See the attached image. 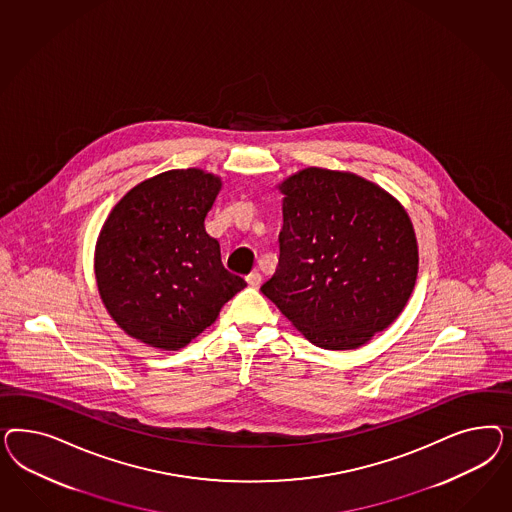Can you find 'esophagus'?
I'll list each match as a JSON object with an SVG mask.
<instances>
[{
    "label": "esophagus",
    "mask_w": 512,
    "mask_h": 512,
    "mask_svg": "<svg viewBox=\"0 0 512 512\" xmlns=\"http://www.w3.org/2000/svg\"><path fill=\"white\" fill-rule=\"evenodd\" d=\"M261 274L259 272H251L249 274L248 278H246V281H248L249 287H253V289H257L259 285H261Z\"/></svg>",
    "instance_id": "esophagus-1"
}]
</instances>
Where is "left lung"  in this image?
<instances>
[{"mask_svg":"<svg viewBox=\"0 0 512 512\" xmlns=\"http://www.w3.org/2000/svg\"><path fill=\"white\" fill-rule=\"evenodd\" d=\"M278 187L279 263L261 291L313 345L357 349L392 325L413 293V223L385 189L351 172L310 167Z\"/></svg>","mask_w":512,"mask_h":512,"instance_id":"left-lung-1","label":"left lung"}]
</instances>
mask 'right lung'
I'll use <instances>...</instances> for the list:
<instances>
[{
  "mask_svg": "<svg viewBox=\"0 0 512 512\" xmlns=\"http://www.w3.org/2000/svg\"><path fill=\"white\" fill-rule=\"evenodd\" d=\"M221 180L201 169L157 174L127 191L95 246L97 289L131 338L178 351L248 283L221 263L204 229Z\"/></svg>",
  "mask_w": 512,
  "mask_h": 512,
  "instance_id": "obj_1",
  "label": "right lung"
}]
</instances>
